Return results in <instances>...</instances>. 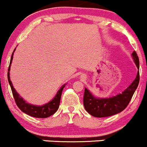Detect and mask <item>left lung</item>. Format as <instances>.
I'll list each match as a JSON object with an SVG mask.
<instances>
[{"instance_id":"8db88e82","label":"left lung","mask_w":147,"mask_h":147,"mask_svg":"<svg viewBox=\"0 0 147 147\" xmlns=\"http://www.w3.org/2000/svg\"><path fill=\"white\" fill-rule=\"evenodd\" d=\"M138 68H140L139 58L134 51L132 54ZM140 82V72H138L133 82L122 94L109 99H97L85 88L84 95V106L86 111L95 117H105L122 112L129 105Z\"/></svg>"}]
</instances>
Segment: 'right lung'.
Wrapping results in <instances>:
<instances>
[{"instance_id": "obj_1", "label": "right lung", "mask_w": 147, "mask_h": 147, "mask_svg": "<svg viewBox=\"0 0 147 147\" xmlns=\"http://www.w3.org/2000/svg\"><path fill=\"white\" fill-rule=\"evenodd\" d=\"M13 55H14V52H13L12 55H11L9 68H8V71L10 70V65H11V61H12ZM7 78L10 87H11V92H12V95L14 96L15 102H16L18 107L20 109V110L23 111V113H25L28 115L32 116V117H34L46 118L51 116L52 115H53L54 113H55L56 111L58 110L59 107L61 96L62 90H63V88L65 87V85H63V86L61 88L60 90L57 92V94L55 97V98L52 99L51 102H50L47 104H45V105L43 106H38L28 104V103L25 102V100H23L21 96L18 95L17 92L15 90L14 87H13L11 82L10 81L9 72H7Z\"/></svg>"}]
</instances>
